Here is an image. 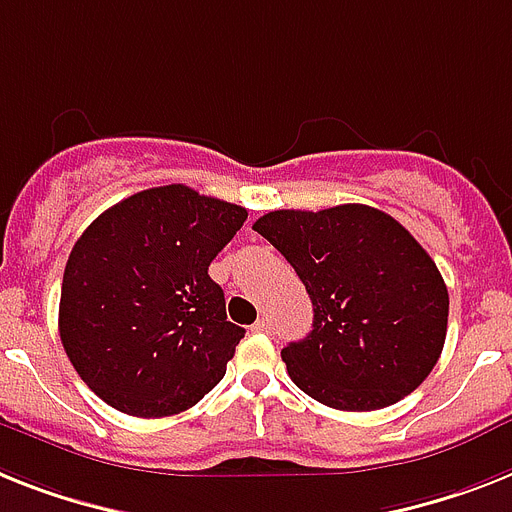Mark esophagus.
I'll return each mask as SVG.
<instances>
[{
    "mask_svg": "<svg viewBox=\"0 0 512 512\" xmlns=\"http://www.w3.org/2000/svg\"><path fill=\"white\" fill-rule=\"evenodd\" d=\"M253 332H269L272 329V324H269V319H259V322L253 324Z\"/></svg>",
    "mask_w": 512,
    "mask_h": 512,
    "instance_id": "esophagus-1",
    "label": "esophagus"
}]
</instances>
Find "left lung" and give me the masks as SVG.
Returning a JSON list of instances; mask_svg holds the SVG:
<instances>
[{
    "instance_id": "left-lung-1",
    "label": "left lung",
    "mask_w": 512,
    "mask_h": 512,
    "mask_svg": "<svg viewBox=\"0 0 512 512\" xmlns=\"http://www.w3.org/2000/svg\"><path fill=\"white\" fill-rule=\"evenodd\" d=\"M314 303V329L282 348L287 374L337 411H377L432 374L450 298L432 256L398 219L363 204L280 209L253 222Z\"/></svg>"
}]
</instances>
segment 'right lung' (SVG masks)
Segmentation results:
<instances>
[{
  "instance_id": "obj_1",
  "label": "right lung",
  "mask_w": 512,
  "mask_h": 512,
  "mask_svg": "<svg viewBox=\"0 0 512 512\" xmlns=\"http://www.w3.org/2000/svg\"><path fill=\"white\" fill-rule=\"evenodd\" d=\"M248 211L188 185L114 204L70 251L59 337L80 379L117 411H188L225 377L246 329L227 322L209 264Z\"/></svg>"
}]
</instances>
